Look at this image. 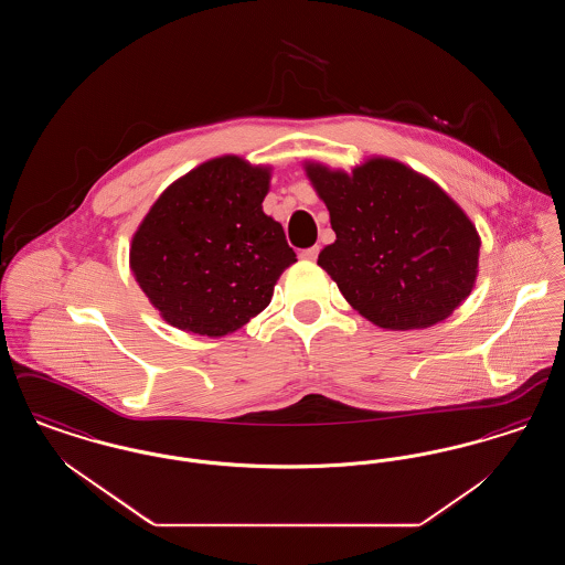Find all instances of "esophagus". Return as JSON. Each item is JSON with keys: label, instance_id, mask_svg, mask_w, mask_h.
<instances>
[{"label": "esophagus", "instance_id": "34e87169", "mask_svg": "<svg viewBox=\"0 0 565 565\" xmlns=\"http://www.w3.org/2000/svg\"><path fill=\"white\" fill-rule=\"evenodd\" d=\"M320 254V245H313V247H307V249H300V258L305 260H316Z\"/></svg>", "mask_w": 565, "mask_h": 565}]
</instances>
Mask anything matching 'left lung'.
Listing matches in <instances>:
<instances>
[{"mask_svg":"<svg viewBox=\"0 0 565 565\" xmlns=\"http://www.w3.org/2000/svg\"><path fill=\"white\" fill-rule=\"evenodd\" d=\"M337 239L318 265L369 322L417 330L449 318L475 288L481 239L456 201L392 159L351 173L307 162Z\"/></svg>","mask_w":565,"mask_h":565,"instance_id":"8db88e82","label":"left lung"}]
</instances>
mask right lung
Returning <instances> with one entry per match:
<instances>
[{
  "instance_id": "add662e5",
  "label": "right lung",
  "mask_w": 565,
  "mask_h": 565,
  "mask_svg": "<svg viewBox=\"0 0 565 565\" xmlns=\"http://www.w3.org/2000/svg\"><path fill=\"white\" fill-rule=\"evenodd\" d=\"M269 180V167L220 157L150 207L129 258L164 322L224 337L267 309L279 275L296 263L281 224L263 212Z\"/></svg>"
}]
</instances>
